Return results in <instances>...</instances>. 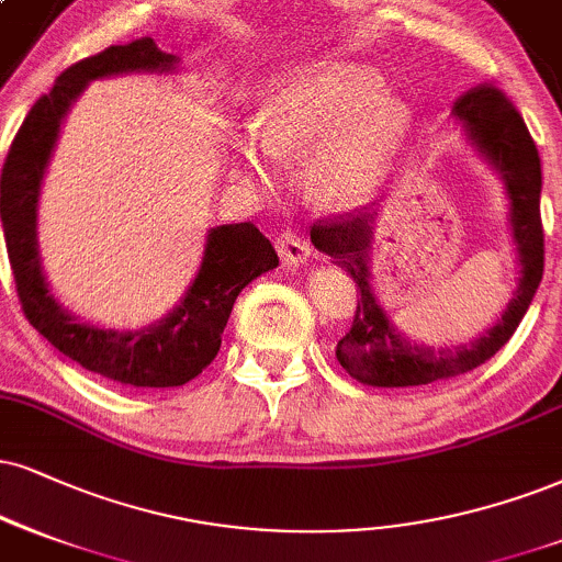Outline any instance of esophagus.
Returning a JSON list of instances; mask_svg holds the SVG:
<instances>
[{"label":"esophagus","mask_w":562,"mask_h":562,"mask_svg":"<svg viewBox=\"0 0 562 562\" xmlns=\"http://www.w3.org/2000/svg\"><path fill=\"white\" fill-rule=\"evenodd\" d=\"M276 247H279L281 260L286 262V266H302V262H307L310 255H313V247H310V241L304 239L302 234L292 232V228L281 232V237H279V241H276Z\"/></svg>","instance_id":"34e87169"}]
</instances>
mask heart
<instances>
[{"mask_svg": "<svg viewBox=\"0 0 562 562\" xmlns=\"http://www.w3.org/2000/svg\"><path fill=\"white\" fill-rule=\"evenodd\" d=\"M412 106L375 69L323 61L283 78L262 101L258 137L241 135L234 171L273 187L279 161L304 164V192L325 213H351L383 190L412 130Z\"/></svg>", "mask_w": 562, "mask_h": 562, "instance_id": "heart-1", "label": "heart"}]
</instances>
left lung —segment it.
<instances>
[{
    "label": "left lung",
    "instance_id": "left-lung-1",
    "mask_svg": "<svg viewBox=\"0 0 562 562\" xmlns=\"http://www.w3.org/2000/svg\"><path fill=\"white\" fill-rule=\"evenodd\" d=\"M469 143L503 179L508 195V221L514 234L518 286L501 321L472 344L429 346L401 334L380 307L370 273V252L375 239L378 211H355L313 226L310 239L321 252L330 255L338 268L351 273L359 286L355 325L336 346V359L359 383L372 387H414L463 375L495 357L535 300L544 270V232L539 216L542 195V164L529 130L501 90L476 86L453 106Z\"/></svg>",
    "mask_w": 562,
    "mask_h": 562
}]
</instances>
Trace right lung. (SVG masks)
Returning <instances> with one entry per match:
<instances>
[{"label": "right lung", "mask_w": 562, "mask_h": 562, "mask_svg": "<svg viewBox=\"0 0 562 562\" xmlns=\"http://www.w3.org/2000/svg\"><path fill=\"white\" fill-rule=\"evenodd\" d=\"M179 57L154 38L109 46L67 67L52 93L41 95L18 130L0 177V216L7 255L23 313L54 349L95 375L133 387H177L198 378L221 349L228 315L241 289L279 266V255L255 224L207 232L198 276L175 310L137 330L82 323L48 292L38 255V195L59 127L88 82L127 72H175Z\"/></svg>", "instance_id": "obj_1"}]
</instances>
